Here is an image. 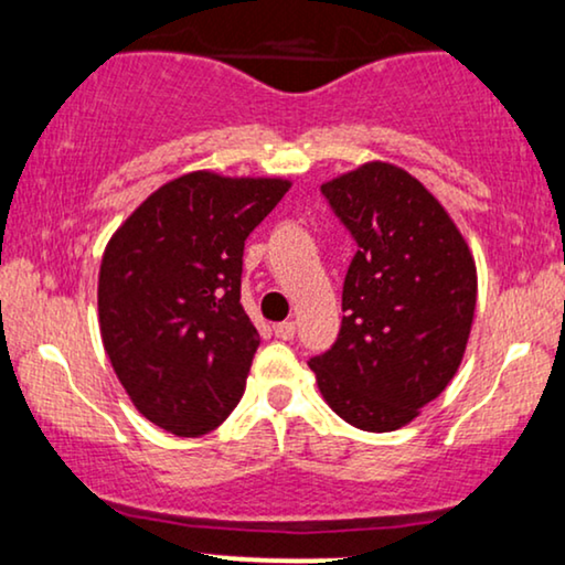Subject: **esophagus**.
Returning a JSON list of instances; mask_svg holds the SVG:
<instances>
[{
	"mask_svg": "<svg viewBox=\"0 0 565 565\" xmlns=\"http://www.w3.org/2000/svg\"><path fill=\"white\" fill-rule=\"evenodd\" d=\"M275 337L282 339V342H290V339L296 337V323H292V321L275 323Z\"/></svg>",
	"mask_w": 565,
	"mask_h": 565,
	"instance_id": "34e87169",
	"label": "esophagus"
}]
</instances>
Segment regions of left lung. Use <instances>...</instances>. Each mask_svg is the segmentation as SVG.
I'll list each match as a JSON object with an SVG mask.
<instances>
[{"label": "left lung", "mask_w": 565, "mask_h": 565, "mask_svg": "<svg viewBox=\"0 0 565 565\" xmlns=\"http://www.w3.org/2000/svg\"><path fill=\"white\" fill-rule=\"evenodd\" d=\"M358 252L342 327L313 354L327 404L365 431H393L447 388L476 311V262L435 195L404 169L370 161L321 184Z\"/></svg>", "instance_id": "1"}]
</instances>
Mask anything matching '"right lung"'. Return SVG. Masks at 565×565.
Instances as JSON below:
<instances>
[{
  "label": "right lung",
  "instance_id": "obj_1",
  "mask_svg": "<svg viewBox=\"0 0 565 565\" xmlns=\"http://www.w3.org/2000/svg\"><path fill=\"white\" fill-rule=\"evenodd\" d=\"M288 188L184 174L107 244L97 285L105 352L138 412L169 435H207L242 398L259 347L242 306L244 242Z\"/></svg>",
  "mask_w": 565,
  "mask_h": 565
}]
</instances>
